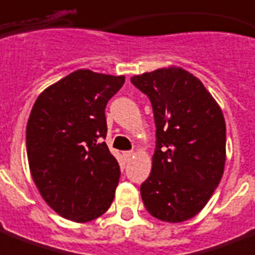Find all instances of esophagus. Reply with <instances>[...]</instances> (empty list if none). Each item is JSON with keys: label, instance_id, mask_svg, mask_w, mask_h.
I'll list each match as a JSON object with an SVG mask.
<instances>
[{"label": "esophagus", "instance_id": "esophagus-1", "mask_svg": "<svg viewBox=\"0 0 255 255\" xmlns=\"http://www.w3.org/2000/svg\"><path fill=\"white\" fill-rule=\"evenodd\" d=\"M132 155H134V152H132V151H125V152H124V157H125V160H128V161L131 159Z\"/></svg>", "mask_w": 255, "mask_h": 255}]
</instances>
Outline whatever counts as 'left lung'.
<instances>
[{"label":"left lung","mask_w":255,"mask_h":255,"mask_svg":"<svg viewBox=\"0 0 255 255\" xmlns=\"http://www.w3.org/2000/svg\"><path fill=\"white\" fill-rule=\"evenodd\" d=\"M130 81L150 99L156 125L152 169L140 185L144 207L163 222H185L205 207L222 180V109L198 78L181 67H163Z\"/></svg>","instance_id":"left-lung-1"}]
</instances>
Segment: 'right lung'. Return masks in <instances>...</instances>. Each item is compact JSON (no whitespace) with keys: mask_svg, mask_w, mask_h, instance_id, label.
Segmentation results:
<instances>
[{"mask_svg":"<svg viewBox=\"0 0 255 255\" xmlns=\"http://www.w3.org/2000/svg\"><path fill=\"white\" fill-rule=\"evenodd\" d=\"M125 77L77 70L45 88L26 129L27 157L40 194L62 218L86 223L112 205L120 165L103 140L105 107Z\"/></svg>","mask_w":255,"mask_h":255,"instance_id":"1","label":"right lung"}]
</instances>
